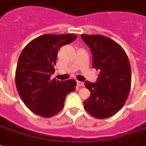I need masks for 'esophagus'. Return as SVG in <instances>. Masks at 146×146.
<instances>
[{
  "mask_svg": "<svg viewBox=\"0 0 146 146\" xmlns=\"http://www.w3.org/2000/svg\"><path fill=\"white\" fill-rule=\"evenodd\" d=\"M76 84H77V85H78V86H79V87H81V86H83V85H84V83L82 82L77 81Z\"/></svg>",
  "mask_w": 146,
  "mask_h": 146,
  "instance_id": "1",
  "label": "esophagus"
}]
</instances>
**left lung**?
<instances>
[{
  "instance_id": "8db88e82",
  "label": "left lung",
  "mask_w": 146,
  "mask_h": 146,
  "mask_svg": "<svg viewBox=\"0 0 146 146\" xmlns=\"http://www.w3.org/2000/svg\"><path fill=\"white\" fill-rule=\"evenodd\" d=\"M92 51V66L100 70L96 82L86 81L91 92L84 108L97 118L114 115L123 107L131 85V68L127 55L112 39L101 35L82 34Z\"/></svg>"
}]
</instances>
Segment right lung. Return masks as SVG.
Returning a JSON list of instances; mask_svg holds the SVG:
<instances>
[{
  "label": "right lung",
  "mask_w": 146,
  "mask_h": 146,
  "mask_svg": "<svg viewBox=\"0 0 146 146\" xmlns=\"http://www.w3.org/2000/svg\"><path fill=\"white\" fill-rule=\"evenodd\" d=\"M76 39L75 34H44L22 50L15 70V85L24 104L35 114L44 118L57 114L64 106L67 94L76 89L73 79H50L59 48Z\"/></svg>",
  "instance_id": "add662e5"
}]
</instances>
